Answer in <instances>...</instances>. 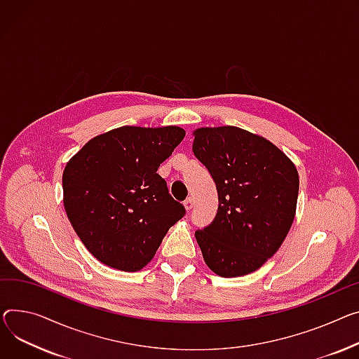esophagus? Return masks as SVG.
Returning a JSON list of instances; mask_svg holds the SVG:
<instances>
[{
  "label": "esophagus",
  "instance_id": "34e87169",
  "mask_svg": "<svg viewBox=\"0 0 359 359\" xmlns=\"http://www.w3.org/2000/svg\"><path fill=\"white\" fill-rule=\"evenodd\" d=\"M183 206H184V209L186 210H190V209H192L194 208V199H186L184 202H183Z\"/></svg>",
  "mask_w": 359,
  "mask_h": 359
}]
</instances>
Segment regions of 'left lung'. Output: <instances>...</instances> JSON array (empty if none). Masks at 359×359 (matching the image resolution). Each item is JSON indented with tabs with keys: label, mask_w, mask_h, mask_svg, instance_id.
<instances>
[{
	"label": "left lung",
	"mask_w": 359,
	"mask_h": 359,
	"mask_svg": "<svg viewBox=\"0 0 359 359\" xmlns=\"http://www.w3.org/2000/svg\"><path fill=\"white\" fill-rule=\"evenodd\" d=\"M194 137V153L219 201L212 224L195 232L203 259L221 277L250 274L277 252L292 228L296 165L267 138L238 127H202Z\"/></svg>",
	"instance_id": "1"
}]
</instances>
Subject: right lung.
<instances>
[{
    "mask_svg": "<svg viewBox=\"0 0 359 359\" xmlns=\"http://www.w3.org/2000/svg\"><path fill=\"white\" fill-rule=\"evenodd\" d=\"M176 126L119 127L89 140L63 170V206L88 251L102 264L138 271L184 215L158 165L180 144Z\"/></svg>",
    "mask_w": 359,
    "mask_h": 359,
    "instance_id": "obj_1",
    "label": "right lung"
}]
</instances>
